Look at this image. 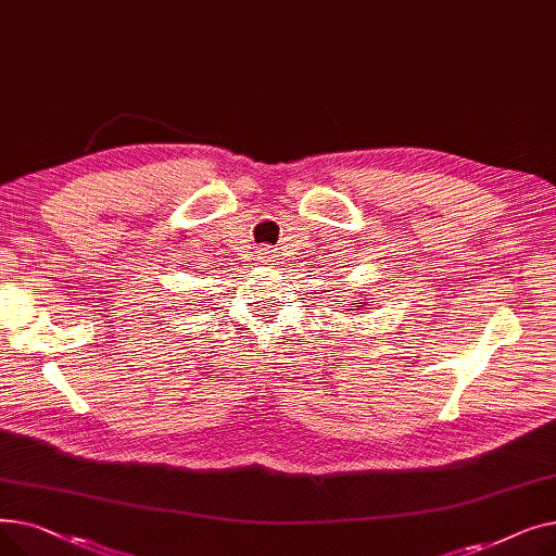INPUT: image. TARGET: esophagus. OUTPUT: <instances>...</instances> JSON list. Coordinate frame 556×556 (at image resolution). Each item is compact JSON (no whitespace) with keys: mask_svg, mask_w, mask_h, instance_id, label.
I'll list each match as a JSON object with an SVG mask.
<instances>
[{"mask_svg":"<svg viewBox=\"0 0 556 556\" xmlns=\"http://www.w3.org/2000/svg\"><path fill=\"white\" fill-rule=\"evenodd\" d=\"M261 261H263V266H275V263H279L275 250H270V248L261 250Z\"/></svg>","mask_w":556,"mask_h":556,"instance_id":"esophagus-1","label":"esophagus"}]
</instances>
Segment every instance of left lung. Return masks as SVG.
<instances>
[{"mask_svg":"<svg viewBox=\"0 0 556 556\" xmlns=\"http://www.w3.org/2000/svg\"><path fill=\"white\" fill-rule=\"evenodd\" d=\"M344 302H346V300H344ZM365 306H371V302H369V298H365L363 293H361V295H356L354 304H346V308H349V311H363Z\"/></svg>","mask_w":556,"mask_h":556,"instance_id":"left-lung-1","label":"left lung"}]
</instances>
